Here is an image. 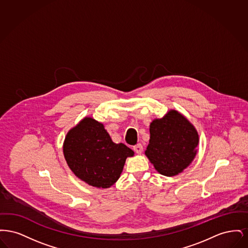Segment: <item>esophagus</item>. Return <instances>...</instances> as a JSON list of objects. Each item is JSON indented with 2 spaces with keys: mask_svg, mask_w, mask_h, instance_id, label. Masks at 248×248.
<instances>
[{
  "mask_svg": "<svg viewBox=\"0 0 248 248\" xmlns=\"http://www.w3.org/2000/svg\"><path fill=\"white\" fill-rule=\"evenodd\" d=\"M133 149H134V151L136 152V154H141L142 152H143V146H142L140 143L135 145V146L133 147Z\"/></svg>",
  "mask_w": 248,
  "mask_h": 248,
  "instance_id": "esophagus-1",
  "label": "esophagus"
}]
</instances>
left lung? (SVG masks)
I'll return each mask as SVG.
<instances>
[{
  "mask_svg": "<svg viewBox=\"0 0 248 248\" xmlns=\"http://www.w3.org/2000/svg\"><path fill=\"white\" fill-rule=\"evenodd\" d=\"M150 142L145 155L155 170L166 177L183 172L197 154L199 135L193 124L176 109L150 124Z\"/></svg>",
  "mask_w": 248,
  "mask_h": 248,
  "instance_id": "8db88e82",
  "label": "left lung"
}]
</instances>
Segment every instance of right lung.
I'll return each instance as SVG.
<instances>
[{
    "label": "right lung",
    "mask_w": 248,
    "mask_h": 248,
    "mask_svg": "<svg viewBox=\"0 0 248 248\" xmlns=\"http://www.w3.org/2000/svg\"><path fill=\"white\" fill-rule=\"evenodd\" d=\"M63 154L72 173L97 189L111 187L121 176L127 157L134 152L111 140L104 124L84 117L66 135Z\"/></svg>",
    "instance_id": "obj_1"
}]
</instances>
